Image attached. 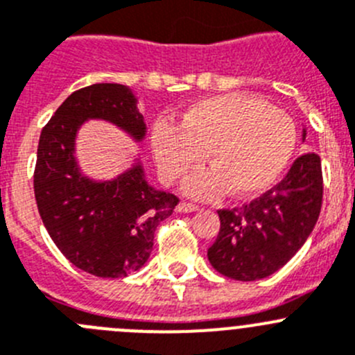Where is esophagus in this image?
Segmentation results:
<instances>
[{
    "label": "esophagus",
    "instance_id": "obj_1",
    "mask_svg": "<svg viewBox=\"0 0 355 355\" xmlns=\"http://www.w3.org/2000/svg\"><path fill=\"white\" fill-rule=\"evenodd\" d=\"M197 209H198L197 204H191V202H187V200L180 202V205H178V211L180 212H193L197 211Z\"/></svg>",
    "mask_w": 355,
    "mask_h": 355
}]
</instances>
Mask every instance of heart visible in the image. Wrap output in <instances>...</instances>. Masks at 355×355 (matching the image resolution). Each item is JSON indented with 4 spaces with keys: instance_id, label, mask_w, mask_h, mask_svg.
Masks as SVG:
<instances>
[{
    "instance_id": "b5f03b06",
    "label": "heart",
    "mask_w": 355,
    "mask_h": 355,
    "mask_svg": "<svg viewBox=\"0 0 355 355\" xmlns=\"http://www.w3.org/2000/svg\"><path fill=\"white\" fill-rule=\"evenodd\" d=\"M296 146V127L286 111L244 94H221L191 104L180 125L158 120L151 148L162 180H181L205 158L209 167L184 188L198 198L252 197L272 187ZM206 155H203V151Z\"/></svg>"
}]
</instances>
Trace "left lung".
Masks as SVG:
<instances>
[{
	"label": "left lung",
	"instance_id": "1",
	"mask_svg": "<svg viewBox=\"0 0 355 355\" xmlns=\"http://www.w3.org/2000/svg\"><path fill=\"white\" fill-rule=\"evenodd\" d=\"M305 137V130H303ZM322 207V167L313 151L293 162L284 180L242 207L219 209V234L207 249L214 270L258 281L286 265L305 244Z\"/></svg>",
	"mask_w": 355,
	"mask_h": 355
}]
</instances>
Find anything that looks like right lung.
Segmentation results:
<instances>
[{
	"instance_id": "1",
	"label": "right lung",
	"mask_w": 355,
	"mask_h": 355,
	"mask_svg": "<svg viewBox=\"0 0 355 355\" xmlns=\"http://www.w3.org/2000/svg\"><path fill=\"white\" fill-rule=\"evenodd\" d=\"M90 118L111 121L136 141L146 123L125 85L96 83L71 94L43 127L35 167V197L46 232L76 268L104 279L127 277L150 258L157 226L180 198L146 183L141 165L113 181L78 171L74 137Z\"/></svg>"
}]
</instances>
